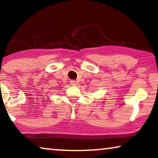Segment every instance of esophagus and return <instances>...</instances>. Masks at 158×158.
<instances>
[{"mask_svg": "<svg viewBox=\"0 0 158 158\" xmlns=\"http://www.w3.org/2000/svg\"><path fill=\"white\" fill-rule=\"evenodd\" d=\"M70 83H71V85H75V84H76L75 81H70Z\"/></svg>", "mask_w": 158, "mask_h": 158, "instance_id": "1", "label": "esophagus"}]
</instances>
